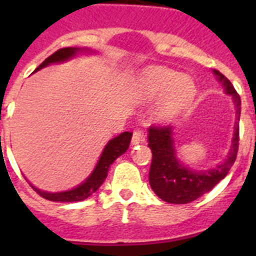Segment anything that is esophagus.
Listing matches in <instances>:
<instances>
[{"label":"esophagus","mask_w":256,"mask_h":256,"mask_svg":"<svg viewBox=\"0 0 256 256\" xmlns=\"http://www.w3.org/2000/svg\"><path fill=\"white\" fill-rule=\"evenodd\" d=\"M144 134L142 130H134L133 132V137H132V144L136 146V144H144Z\"/></svg>","instance_id":"esophagus-1"}]
</instances>
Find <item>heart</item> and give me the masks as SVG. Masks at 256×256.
Masks as SVG:
<instances>
[{
    "instance_id": "heart-1",
    "label": "heart",
    "mask_w": 256,
    "mask_h": 256,
    "mask_svg": "<svg viewBox=\"0 0 256 256\" xmlns=\"http://www.w3.org/2000/svg\"><path fill=\"white\" fill-rule=\"evenodd\" d=\"M136 94L140 100L151 101L160 97L155 108L158 120H170L192 102L196 94L191 78L166 68H148L136 80Z\"/></svg>"
}]
</instances>
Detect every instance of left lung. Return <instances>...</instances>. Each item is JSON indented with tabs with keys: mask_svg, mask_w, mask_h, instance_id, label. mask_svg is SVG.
<instances>
[{
	"mask_svg": "<svg viewBox=\"0 0 256 256\" xmlns=\"http://www.w3.org/2000/svg\"><path fill=\"white\" fill-rule=\"evenodd\" d=\"M224 92L232 96L236 108V123L230 152L224 162L206 170H196L183 164L177 156L172 126H150L148 133V148L152 152L148 180L156 195L165 202L188 204L214 188L230 172L238 151V120L241 98L232 83L218 70H212Z\"/></svg>",
	"mask_w": 256,
	"mask_h": 256,
	"instance_id": "8db88e82",
	"label": "left lung"
}]
</instances>
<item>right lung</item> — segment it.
<instances>
[{
  "mask_svg": "<svg viewBox=\"0 0 256 256\" xmlns=\"http://www.w3.org/2000/svg\"><path fill=\"white\" fill-rule=\"evenodd\" d=\"M80 52H87V54H94L96 51H92L90 48H76V47H66V48H61L56 51L55 54H52L51 56L46 58V60L36 69V72L40 70L42 68H46L51 64H58V62H65V61L70 60V58H76ZM130 138H132V133L130 132H123L119 136L112 138L106 144L102 152L100 155V159L97 162L96 166L92 170V173L83 180L80 184L68 191L61 192H47L42 191V190L37 188L33 184H30L36 191L40 194L44 198H47L50 201H55V202H73V201H83L88 198L90 196L100 188V186L104 183V180L108 177V172L110 165L115 162L120 155H123L128 148H130Z\"/></svg>",
  "mask_w": 256,
  "mask_h": 256,
  "instance_id": "right-lung-1",
  "label": "right lung"
}]
</instances>
